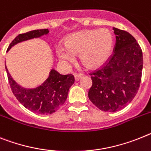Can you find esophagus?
Wrapping results in <instances>:
<instances>
[{
	"instance_id": "34e87169",
	"label": "esophagus",
	"mask_w": 151,
	"mask_h": 151,
	"mask_svg": "<svg viewBox=\"0 0 151 151\" xmlns=\"http://www.w3.org/2000/svg\"><path fill=\"white\" fill-rule=\"evenodd\" d=\"M81 78H82L81 74H75V75H74V79H75L76 81H79Z\"/></svg>"
}]
</instances>
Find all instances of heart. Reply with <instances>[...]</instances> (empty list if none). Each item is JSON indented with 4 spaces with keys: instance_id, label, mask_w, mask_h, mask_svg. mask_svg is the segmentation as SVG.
Masks as SVG:
<instances>
[{
    "instance_id": "obj_1",
    "label": "heart",
    "mask_w": 151,
    "mask_h": 151,
    "mask_svg": "<svg viewBox=\"0 0 151 151\" xmlns=\"http://www.w3.org/2000/svg\"><path fill=\"white\" fill-rule=\"evenodd\" d=\"M114 40L107 29L82 30L68 35L63 47L56 48V54L65 64H73L74 56L79 55L80 61L88 69L103 67L111 58Z\"/></svg>"
}]
</instances>
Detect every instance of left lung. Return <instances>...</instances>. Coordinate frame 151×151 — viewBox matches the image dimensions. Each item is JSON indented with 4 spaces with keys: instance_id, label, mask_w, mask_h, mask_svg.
Segmentation results:
<instances>
[{
    "instance_id": "8db88e82",
    "label": "left lung",
    "mask_w": 151,
    "mask_h": 151,
    "mask_svg": "<svg viewBox=\"0 0 151 151\" xmlns=\"http://www.w3.org/2000/svg\"><path fill=\"white\" fill-rule=\"evenodd\" d=\"M116 35L114 54L106 65L91 74L90 101L100 110L116 112L131 102L140 87L143 54L140 45L125 30L113 28Z\"/></svg>"
}]
</instances>
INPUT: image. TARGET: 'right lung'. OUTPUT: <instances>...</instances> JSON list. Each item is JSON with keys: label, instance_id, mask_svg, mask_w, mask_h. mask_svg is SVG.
I'll list each match as a JSON object with an SVG mask.
<instances>
[{"label": "right lung", "instance_id": "add662e5", "mask_svg": "<svg viewBox=\"0 0 151 151\" xmlns=\"http://www.w3.org/2000/svg\"><path fill=\"white\" fill-rule=\"evenodd\" d=\"M49 34L48 29L34 30L19 35L9 45L7 51L19 43L39 38ZM9 83L12 92L24 107L38 114H51L61 107L68 97L70 87L74 83L72 74L63 75L52 68L49 76L41 84L36 87H24L15 81L5 66Z\"/></svg>", "mask_w": 151, "mask_h": 151}]
</instances>
